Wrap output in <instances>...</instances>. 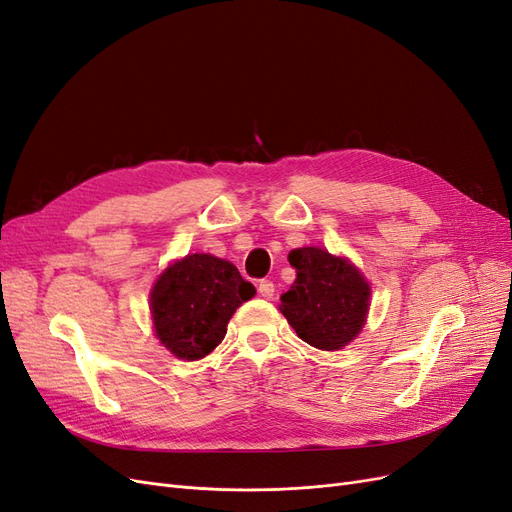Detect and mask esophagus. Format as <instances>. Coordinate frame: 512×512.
Here are the masks:
<instances>
[{"label": "esophagus", "instance_id": "esophagus-1", "mask_svg": "<svg viewBox=\"0 0 512 512\" xmlns=\"http://www.w3.org/2000/svg\"><path fill=\"white\" fill-rule=\"evenodd\" d=\"M258 292H260V297H265V299H273V294H275V286H273V282H269V280H260V282H258Z\"/></svg>", "mask_w": 512, "mask_h": 512}]
</instances>
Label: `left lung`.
Here are the masks:
<instances>
[{"label": "left lung", "instance_id": "1", "mask_svg": "<svg viewBox=\"0 0 512 512\" xmlns=\"http://www.w3.org/2000/svg\"><path fill=\"white\" fill-rule=\"evenodd\" d=\"M297 280L280 301L290 327L309 346L339 350L359 335L369 309V284L346 258L320 247L292 250Z\"/></svg>", "mask_w": 512, "mask_h": 512}]
</instances>
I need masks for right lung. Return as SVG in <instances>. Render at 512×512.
<instances>
[{
	"label": "right lung",
	"instance_id": "add662e5",
	"mask_svg": "<svg viewBox=\"0 0 512 512\" xmlns=\"http://www.w3.org/2000/svg\"><path fill=\"white\" fill-rule=\"evenodd\" d=\"M256 288L239 269L211 254H190L170 265L151 290V316L160 342L183 361L203 359L226 335L237 307Z\"/></svg>",
	"mask_w": 512,
	"mask_h": 512
}]
</instances>
